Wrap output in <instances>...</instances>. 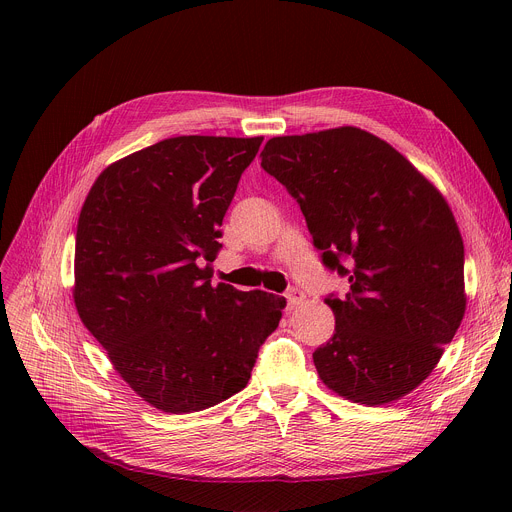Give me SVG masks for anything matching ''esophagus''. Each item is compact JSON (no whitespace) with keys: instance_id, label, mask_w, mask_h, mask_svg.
I'll list each match as a JSON object with an SVG mask.
<instances>
[{"instance_id":"34e87169","label":"esophagus","mask_w":512,"mask_h":512,"mask_svg":"<svg viewBox=\"0 0 512 512\" xmlns=\"http://www.w3.org/2000/svg\"><path fill=\"white\" fill-rule=\"evenodd\" d=\"M285 300H287V308L294 310V308H298V306L302 304L304 291H302L300 287H289V289L285 291Z\"/></svg>"}]
</instances>
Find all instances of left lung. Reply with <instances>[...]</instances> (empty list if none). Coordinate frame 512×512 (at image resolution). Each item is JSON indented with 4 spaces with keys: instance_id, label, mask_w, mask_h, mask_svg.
<instances>
[{
    "instance_id": "left-lung-1",
    "label": "left lung",
    "mask_w": 512,
    "mask_h": 512,
    "mask_svg": "<svg viewBox=\"0 0 512 512\" xmlns=\"http://www.w3.org/2000/svg\"><path fill=\"white\" fill-rule=\"evenodd\" d=\"M261 168L298 200L324 267L350 283L326 298L336 328L314 352L320 379L354 403L401 399L435 369L466 310L448 202L356 127L273 137Z\"/></svg>"
}]
</instances>
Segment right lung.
<instances>
[{"instance_id":"obj_1","label":"right lung","mask_w":512,"mask_h":512,"mask_svg":"<svg viewBox=\"0 0 512 512\" xmlns=\"http://www.w3.org/2000/svg\"><path fill=\"white\" fill-rule=\"evenodd\" d=\"M263 137L180 135L111 164L77 227L75 304L123 381L166 413L247 387L285 300L212 285L223 218Z\"/></svg>"}]
</instances>
